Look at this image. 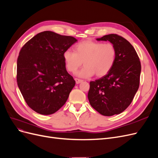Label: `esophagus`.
I'll list each match as a JSON object with an SVG mask.
<instances>
[{
    "mask_svg": "<svg viewBox=\"0 0 158 158\" xmlns=\"http://www.w3.org/2000/svg\"><path fill=\"white\" fill-rule=\"evenodd\" d=\"M75 82H76V83H77V84H79V83H80L81 82H83V80L82 79H78V78H75Z\"/></svg>",
    "mask_w": 158,
    "mask_h": 158,
    "instance_id": "esophagus-1",
    "label": "esophagus"
}]
</instances>
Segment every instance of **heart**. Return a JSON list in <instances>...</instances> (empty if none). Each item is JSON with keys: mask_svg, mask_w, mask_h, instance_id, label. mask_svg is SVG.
I'll list each match as a JSON object with an SVG mask.
<instances>
[{"mask_svg": "<svg viewBox=\"0 0 158 158\" xmlns=\"http://www.w3.org/2000/svg\"><path fill=\"white\" fill-rule=\"evenodd\" d=\"M75 52L65 50L63 57L68 71L75 73L83 63L84 68L78 73L82 77H89L96 75L102 77L108 74L115 64L117 50L111 43L86 40L75 46Z\"/></svg>", "mask_w": 158, "mask_h": 158, "instance_id": "heart-1", "label": "heart"}]
</instances>
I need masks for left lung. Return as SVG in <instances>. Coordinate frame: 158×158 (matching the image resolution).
Listing matches in <instances>:
<instances>
[{
  "label": "left lung",
  "instance_id": "1",
  "mask_svg": "<svg viewBox=\"0 0 158 158\" xmlns=\"http://www.w3.org/2000/svg\"><path fill=\"white\" fill-rule=\"evenodd\" d=\"M97 40H109L117 50L110 72L90 82V104L100 114L111 116L125 110L133 101L140 84L141 64L132 44L117 34L104 35Z\"/></svg>",
  "mask_w": 158,
  "mask_h": 158
}]
</instances>
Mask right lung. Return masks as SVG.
Instances as JSON below:
<instances>
[{"label": "right lung", "mask_w": 158, "mask_h": 158, "mask_svg": "<svg viewBox=\"0 0 158 158\" xmlns=\"http://www.w3.org/2000/svg\"><path fill=\"white\" fill-rule=\"evenodd\" d=\"M77 39L52 31L39 33L25 43L17 60V83L29 108L42 115L65 104L75 85L63 55Z\"/></svg>", "instance_id": "1"}]
</instances>
